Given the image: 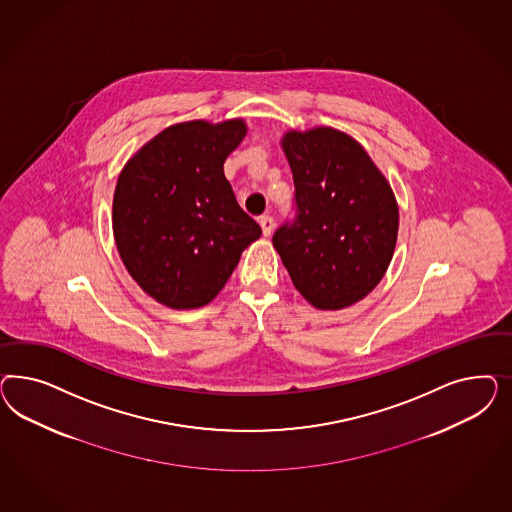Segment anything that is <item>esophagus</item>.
I'll return each instance as SVG.
<instances>
[{"label": "esophagus", "mask_w": 512, "mask_h": 512, "mask_svg": "<svg viewBox=\"0 0 512 512\" xmlns=\"http://www.w3.org/2000/svg\"><path fill=\"white\" fill-rule=\"evenodd\" d=\"M259 225H261V229H263L264 236H270L272 231H274V219L270 216H263L259 219Z\"/></svg>", "instance_id": "obj_1"}]
</instances>
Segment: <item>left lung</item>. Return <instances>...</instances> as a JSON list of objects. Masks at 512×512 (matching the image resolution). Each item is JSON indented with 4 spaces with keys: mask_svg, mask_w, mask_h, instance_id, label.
I'll list each match as a JSON object with an SVG mask.
<instances>
[{
    "mask_svg": "<svg viewBox=\"0 0 512 512\" xmlns=\"http://www.w3.org/2000/svg\"><path fill=\"white\" fill-rule=\"evenodd\" d=\"M295 180L296 216L272 242L300 295L343 310L370 295L392 261L400 212L394 191L351 135L319 125L281 137Z\"/></svg>",
    "mask_w": 512,
    "mask_h": 512,
    "instance_id": "8db88e82",
    "label": "left lung"
}]
</instances>
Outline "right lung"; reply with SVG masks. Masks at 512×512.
Segmentation results:
<instances>
[{
	"instance_id": "add662e5",
	"label": "right lung",
	"mask_w": 512,
	"mask_h": 512,
	"mask_svg": "<svg viewBox=\"0 0 512 512\" xmlns=\"http://www.w3.org/2000/svg\"><path fill=\"white\" fill-rule=\"evenodd\" d=\"M248 133L242 118L174 124L124 165L112 233L140 289L172 310L210 304L261 236L238 206L223 163Z\"/></svg>"
}]
</instances>
